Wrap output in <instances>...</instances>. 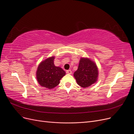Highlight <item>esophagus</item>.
<instances>
[{
    "label": "esophagus",
    "instance_id": "1",
    "mask_svg": "<svg viewBox=\"0 0 134 134\" xmlns=\"http://www.w3.org/2000/svg\"><path fill=\"white\" fill-rule=\"evenodd\" d=\"M72 71L71 70H67V71H66V73L67 74H72Z\"/></svg>",
    "mask_w": 134,
    "mask_h": 134
}]
</instances>
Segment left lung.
I'll list each match as a JSON object with an SVG mask.
<instances>
[{"instance_id": "left-lung-1", "label": "left lung", "mask_w": 134, "mask_h": 134, "mask_svg": "<svg viewBox=\"0 0 134 134\" xmlns=\"http://www.w3.org/2000/svg\"><path fill=\"white\" fill-rule=\"evenodd\" d=\"M98 75V71L95 63L87 58L80 59L78 68L74 73L77 83L83 88L96 82Z\"/></svg>"}]
</instances>
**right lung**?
<instances>
[{
	"label": "right lung",
	"mask_w": 134,
	"mask_h": 134,
	"mask_svg": "<svg viewBox=\"0 0 134 134\" xmlns=\"http://www.w3.org/2000/svg\"><path fill=\"white\" fill-rule=\"evenodd\" d=\"M54 57L49 58L40 63L36 72L40 85L49 89L58 86L60 79L66 74L61 68L54 65Z\"/></svg>",
	"instance_id": "1"
}]
</instances>
